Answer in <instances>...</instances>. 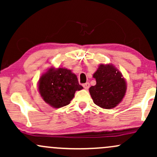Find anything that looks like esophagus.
Listing matches in <instances>:
<instances>
[{"label":"esophagus","mask_w":157,"mask_h":157,"mask_svg":"<svg viewBox=\"0 0 157 157\" xmlns=\"http://www.w3.org/2000/svg\"><path fill=\"white\" fill-rule=\"evenodd\" d=\"M82 86H83L85 89H89V88L90 87L89 82H86V83H84L83 85H82Z\"/></svg>","instance_id":"1"}]
</instances>
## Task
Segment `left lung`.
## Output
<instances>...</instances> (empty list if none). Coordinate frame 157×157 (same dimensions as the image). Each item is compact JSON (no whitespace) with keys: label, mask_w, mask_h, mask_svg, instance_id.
Masks as SVG:
<instances>
[{"label":"left lung","mask_w":157,"mask_h":157,"mask_svg":"<svg viewBox=\"0 0 157 157\" xmlns=\"http://www.w3.org/2000/svg\"><path fill=\"white\" fill-rule=\"evenodd\" d=\"M93 77L97 83L90 87L89 92L97 105L111 109L120 103L125 95L127 85L117 68L112 64H100Z\"/></svg>","instance_id":"8db88e82"}]
</instances>
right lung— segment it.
<instances>
[{
  "label": "right lung",
  "instance_id": "obj_1",
  "mask_svg": "<svg viewBox=\"0 0 157 157\" xmlns=\"http://www.w3.org/2000/svg\"><path fill=\"white\" fill-rule=\"evenodd\" d=\"M82 89L76 75L64 68L51 67L43 74L38 82L39 93L43 100L55 109L68 105L75 91Z\"/></svg>",
  "mask_w": 157,
  "mask_h": 157
}]
</instances>
